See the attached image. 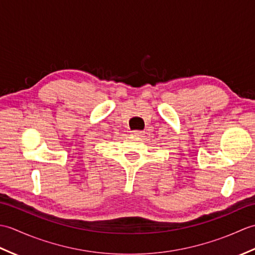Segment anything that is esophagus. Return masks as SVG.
<instances>
[{
    "label": "esophagus",
    "instance_id": "obj_1",
    "mask_svg": "<svg viewBox=\"0 0 255 255\" xmlns=\"http://www.w3.org/2000/svg\"><path fill=\"white\" fill-rule=\"evenodd\" d=\"M131 132H132L133 136H142V134H143V131H141V130H133Z\"/></svg>",
    "mask_w": 255,
    "mask_h": 255
}]
</instances>
